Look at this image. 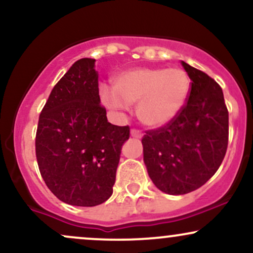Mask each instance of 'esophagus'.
Segmentation results:
<instances>
[{
    "mask_svg": "<svg viewBox=\"0 0 253 253\" xmlns=\"http://www.w3.org/2000/svg\"><path fill=\"white\" fill-rule=\"evenodd\" d=\"M130 135L134 136V138H141V136H143V133H141L139 129L132 128L130 129Z\"/></svg>",
    "mask_w": 253,
    "mask_h": 253,
    "instance_id": "34e87169",
    "label": "esophagus"
}]
</instances>
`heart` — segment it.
<instances>
[{"label": "heart", "mask_w": 253, "mask_h": 253, "mask_svg": "<svg viewBox=\"0 0 253 253\" xmlns=\"http://www.w3.org/2000/svg\"><path fill=\"white\" fill-rule=\"evenodd\" d=\"M113 92L101 97L109 107L136 103L139 120L152 128L167 126L181 113L190 94L191 80L179 68H135L113 77Z\"/></svg>", "instance_id": "1"}]
</instances>
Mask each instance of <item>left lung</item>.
Instances as JSON below:
<instances>
[{"instance_id":"8db88e82","label":"left lung","mask_w":253,"mask_h":253,"mask_svg":"<svg viewBox=\"0 0 253 253\" xmlns=\"http://www.w3.org/2000/svg\"><path fill=\"white\" fill-rule=\"evenodd\" d=\"M191 80L184 108L167 126L146 130L144 162L159 190L183 195L202 187L221 165L228 145V110L221 86L182 62Z\"/></svg>"}]
</instances>
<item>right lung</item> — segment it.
<instances>
[{"label":"right lung","instance_id":"add662e5","mask_svg":"<svg viewBox=\"0 0 253 253\" xmlns=\"http://www.w3.org/2000/svg\"><path fill=\"white\" fill-rule=\"evenodd\" d=\"M95 59L82 58L52 89L36 135L38 167L60 201L94 207L109 199L128 126L107 120Z\"/></svg>","mask_w":253,"mask_h":253}]
</instances>
